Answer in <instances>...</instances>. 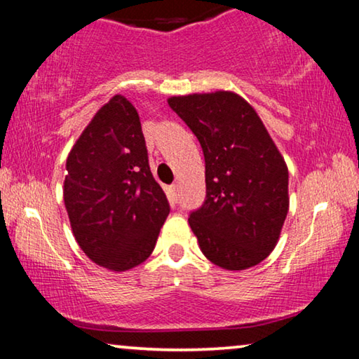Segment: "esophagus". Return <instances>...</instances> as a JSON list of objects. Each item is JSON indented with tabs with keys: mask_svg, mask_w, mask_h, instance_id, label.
<instances>
[{
	"mask_svg": "<svg viewBox=\"0 0 359 359\" xmlns=\"http://www.w3.org/2000/svg\"><path fill=\"white\" fill-rule=\"evenodd\" d=\"M170 189H172V194H170V196H172V201L177 203V200H179V185L174 184L172 187H170Z\"/></svg>",
	"mask_w": 359,
	"mask_h": 359,
	"instance_id": "esophagus-1",
	"label": "esophagus"
}]
</instances>
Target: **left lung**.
<instances>
[{"instance_id": "1", "label": "left lung", "mask_w": 359, "mask_h": 359, "mask_svg": "<svg viewBox=\"0 0 359 359\" xmlns=\"http://www.w3.org/2000/svg\"><path fill=\"white\" fill-rule=\"evenodd\" d=\"M200 142L206 198L189 224L203 255L242 271L274 250L288 212V169L251 106L231 92L168 100Z\"/></svg>"}]
</instances>
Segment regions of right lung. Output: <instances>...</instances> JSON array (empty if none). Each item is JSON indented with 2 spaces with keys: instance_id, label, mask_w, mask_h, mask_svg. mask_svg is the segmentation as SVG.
Listing matches in <instances>:
<instances>
[{
  "instance_id": "add662e5",
  "label": "right lung",
  "mask_w": 359,
  "mask_h": 359,
  "mask_svg": "<svg viewBox=\"0 0 359 359\" xmlns=\"http://www.w3.org/2000/svg\"><path fill=\"white\" fill-rule=\"evenodd\" d=\"M66 169L64 205L83 253L111 271L143 263L170 206L149 170L140 117L130 101L116 95L96 112Z\"/></svg>"
}]
</instances>
